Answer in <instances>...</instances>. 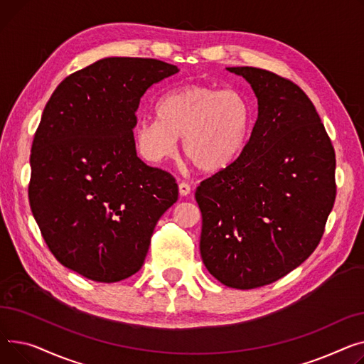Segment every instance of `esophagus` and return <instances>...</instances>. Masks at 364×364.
Listing matches in <instances>:
<instances>
[{
  "label": "esophagus",
  "instance_id": "obj_1",
  "mask_svg": "<svg viewBox=\"0 0 364 364\" xmlns=\"http://www.w3.org/2000/svg\"><path fill=\"white\" fill-rule=\"evenodd\" d=\"M189 192H191V185H188V183H185V182L179 183V194H181L182 197L189 196Z\"/></svg>",
  "mask_w": 364,
  "mask_h": 364
}]
</instances>
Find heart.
<instances>
[{
  "label": "heart",
  "instance_id": "b5f03b06",
  "mask_svg": "<svg viewBox=\"0 0 364 364\" xmlns=\"http://www.w3.org/2000/svg\"><path fill=\"white\" fill-rule=\"evenodd\" d=\"M159 119H142L134 131L139 154L149 163L172 159L182 139V153L203 173L230 166L245 146L250 107L233 90L189 83L170 91L157 104Z\"/></svg>",
  "mask_w": 364,
  "mask_h": 364
}]
</instances>
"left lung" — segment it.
<instances>
[{
  "label": "left lung",
  "mask_w": 364,
  "mask_h": 364,
  "mask_svg": "<svg viewBox=\"0 0 364 364\" xmlns=\"http://www.w3.org/2000/svg\"><path fill=\"white\" fill-rule=\"evenodd\" d=\"M257 97L242 153L196 191L200 252L226 287L269 285L310 257L336 197L335 149L306 92L259 68H228Z\"/></svg>",
  "instance_id": "left-lung-1"
}]
</instances>
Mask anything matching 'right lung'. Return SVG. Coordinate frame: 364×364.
<instances>
[{
  "label": "right lung",
  "instance_id": "right-lung-1",
  "mask_svg": "<svg viewBox=\"0 0 364 364\" xmlns=\"http://www.w3.org/2000/svg\"><path fill=\"white\" fill-rule=\"evenodd\" d=\"M176 72L156 58H102L64 79L42 113L31 149L32 215L54 257L91 281L135 274L178 201L176 179L136 156L132 131L142 95Z\"/></svg>",
  "mask_w": 364,
  "mask_h": 364
}]
</instances>
